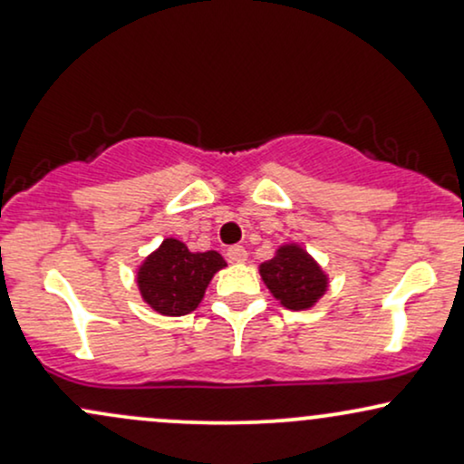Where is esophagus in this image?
Returning a JSON list of instances; mask_svg holds the SVG:
<instances>
[{
  "label": "esophagus",
  "instance_id": "34e87169",
  "mask_svg": "<svg viewBox=\"0 0 464 464\" xmlns=\"http://www.w3.org/2000/svg\"><path fill=\"white\" fill-rule=\"evenodd\" d=\"M227 257H228V262H231V264H244V262H246L248 253H246V248H244V246H231L227 250Z\"/></svg>",
  "mask_w": 464,
  "mask_h": 464
}]
</instances>
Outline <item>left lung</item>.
<instances>
[{"label":"left lung","mask_w":464,"mask_h":464,"mask_svg":"<svg viewBox=\"0 0 464 464\" xmlns=\"http://www.w3.org/2000/svg\"><path fill=\"white\" fill-rule=\"evenodd\" d=\"M266 287L285 310H310L327 292L329 276L301 244H281L275 257L259 266Z\"/></svg>","instance_id":"8db88e82"}]
</instances>
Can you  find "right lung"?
I'll return each mask as SVG.
<instances>
[{"label":"right lung","instance_id":"obj_1","mask_svg":"<svg viewBox=\"0 0 464 464\" xmlns=\"http://www.w3.org/2000/svg\"><path fill=\"white\" fill-rule=\"evenodd\" d=\"M227 266L218 250L191 253L177 237H165L137 268L141 299L163 316H185L200 305L207 285Z\"/></svg>","mask_w":464,"mask_h":464}]
</instances>
